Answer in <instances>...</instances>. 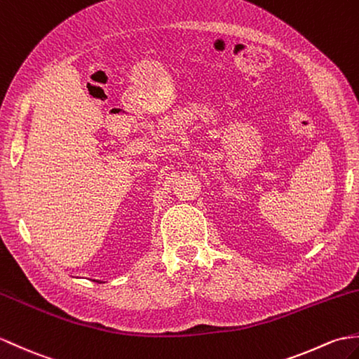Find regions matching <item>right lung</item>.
Listing matches in <instances>:
<instances>
[{
	"label": "right lung",
	"mask_w": 359,
	"mask_h": 359,
	"mask_svg": "<svg viewBox=\"0 0 359 359\" xmlns=\"http://www.w3.org/2000/svg\"><path fill=\"white\" fill-rule=\"evenodd\" d=\"M99 283H101V281H99Z\"/></svg>",
	"instance_id": "right-lung-1"
}]
</instances>
